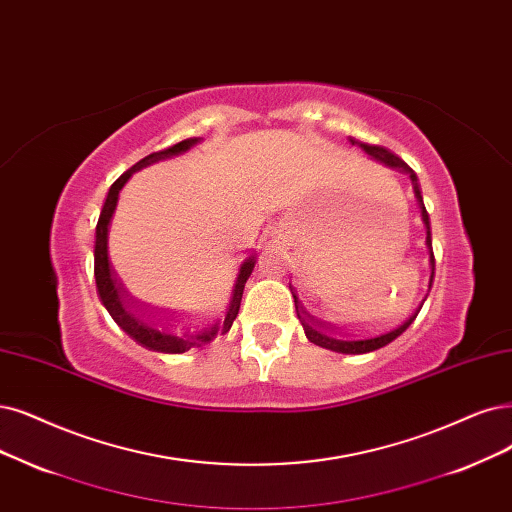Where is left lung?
<instances>
[{
    "label": "left lung",
    "instance_id": "obj_1",
    "mask_svg": "<svg viewBox=\"0 0 512 512\" xmlns=\"http://www.w3.org/2000/svg\"><path fill=\"white\" fill-rule=\"evenodd\" d=\"M352 145H358L361 149L367 151V156L375 162H380L392 170H399L403 175H409L411 185H413V194L418 198V206H420V213H422V221L426 225V244H428V253H430V282H428V289L432 287V278H434V253H432V238H430V221H428V213H426V206L422 200V192H420V185H418V175H415V170L401 160L392 151H388L386 147L380 145H367L361 141H354L350 139ZM293 299H295V312L301 327L306 331V337L310 339L312 344L320 346V348H327L333 352H342V354H365V352H373L377 348H384L388 346L392 339L399 337L403 331H407V327L413 323L415 316L422 310L424 304L418 306L407 320H403L401 325H394V327H361V325H337L333 320H325V318H318L314 316L304 304H301L299 297L295 295L293 287H291Z\"/></svg>",
    "mask_w": 512,
    "mask_h": 512
}]
</instances>
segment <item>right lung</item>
<instances>
[{
    "instance_id": "obj_1",
    "label": "right lung",
    "mask_w": 512,
    "mask_h": 512,
    "mask_svg": "<svg viewBox=\"0 0 512 512\" xmlns=\"http://www.w3.org/2000/svg\"><path fill=\"white\" fill-rule=\"evenodd\" d=\"M196 143H200V137L185 139L162 151H154V154L145 156L135 166H130L124 175L113 181L97 223V242H94V278H97V289L103 306L107 308L111 318L116 320L118 327L135 339L137 344H141L147 350L164 354H181L192 348H200L211 342V339H215L217 333L230 331L240 310L244 285L255 268V255L244 257L234 287L230 295H227L225 306L215 316H187L175 310L147 304V301H143L139 295L130 291V287L120 278L116 268L111 266L107 251L109 221L113 217V211H116L118 196L124 183L132 177V173H137V170L158 160L179 156Z\"/></svg>"
}]
</instances>
